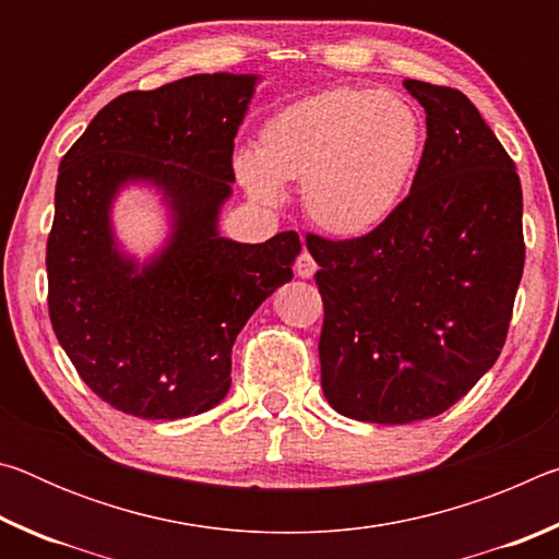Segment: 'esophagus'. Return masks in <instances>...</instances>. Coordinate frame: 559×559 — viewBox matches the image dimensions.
Instances as JSON below:
<instances>
[{
	"instance_id": "34e87169",
	"label": "esophagus",
	"mask_w": 559,
	"mask_h": 559,
	"mask_svg": "<svg viewBox=\"0 0 559 559\" xmlns=\"http://www.w3.org/2000/svg\"><path fill=\"white\" fill-rule=\"evenodd\" d=\"M316 271H318V263H316V259L310 257V253L302 249L300 251V257L296 259V273L300 278H313L316 276Z\"/></svg>"
}]
</instances>
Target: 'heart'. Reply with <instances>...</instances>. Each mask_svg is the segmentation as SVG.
I'll list each match as a JSON object with an SVG mask.
<instances>
[{
    "instance_id": "1",
    "label": "heart",
    "mask_w": 559,
    "mask_h": 559,
    "mask_svg": "<svg viewBox=\"0 0 559 559\" xmlns=\"http://www.w3.org/2000/svg\"><path fill=\"white\" fill-rule=\"evenodd\" d=\"M427 128L392 91L330 88L263 120L257 153L234 157L253 202H283V182L302 179V204L320 229L357 239L402 210L421 169Z\"/></svg>"
}]
</instances>
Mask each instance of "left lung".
Masks as SVG:
<instances>
[{
    "label": "left lung",
    "mask_w": 559,
    "mask_h": 559,
    "mask_svg": "<svg viewBox=\"0 0 559 559\" xmlns=\"http://www.w3.org/2000/svg\"><path fill=\"white\" fill-rule=\"evenodd\" d=\"M427 112L421 169L380 229L308 234L323 296L320 384L357 421L412 424L456 404L506 345L525 263L515 163L461 91L406 79Z\"/></svg>",
    "instance_id": "8db88e82"
}]
</instances>
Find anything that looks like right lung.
Returning <instances> with one entry per match:
<instances>
[{
  "label": "right lung",
  "instance_id": "1",
  "mask_svg": "<svg viewBox=\"0 0 559 559\" xmlns=\"http://www.w3.org/2000/svg\"><path fill=\"white\" fill-rule=\"evenodd\" d=\"M257 75L200 73L110 100L63 155L46 241L49 318L93 392L140 419H182L231 386L246 320L293 278L296 231L239 243L216 231L234 182V138ZM150 181L174 212L145 267L117 251L109 204Z\"/></svg>",
  "mask_w": 559,
  "mask_h": 559
}]
</instances>
